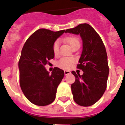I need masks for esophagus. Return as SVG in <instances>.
Instances as JSON below:
<instances>
[{"instance_id": "1", "label": "esophagus", "mask_w": 125, "mask_h": 125, "mask_svg": "<svg viewBox=\"0 0 125 125\" xmlns=\"http://www.w3.org/2000/svg\"><path fill=\"white\" fill-rule=\"evenodd\" d=\"M71 73V72L69 71H66L65 70L64 71V74L65 75H68V74H69Z\"/></svg>"}]
</instances>
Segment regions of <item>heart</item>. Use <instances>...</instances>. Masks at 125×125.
<instances>
[{"instance_id":"obj_1","label":"heart","mask_w":125,"mask_h":125,"mask_svg":"<svg viewBox=\"0 0 125 125\" xmlns=\"http://www.w3.org/2000/svg\"><path fill=\"white\" fill-rule=\"evenodd\" d=\"M66 41L69 44L71 47L74 46L75 45L80 44L79 40L78 38L74 36H69V37H66ZM59 41H56L54 44H53V52L55 54H57V53L59 52ZM73 62V59L70 57H63L59 60L58 62V66L61 68L63 69H68L70 68L71 64Z\"/></svg>"}]
</instances>
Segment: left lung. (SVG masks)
Instances as JSON below:
<instances>
[{"mask_svg":"<svg viewBox=\"0 0 125 125\" xmlns=\"http://www.w3.org/2000/svg\"><path fill=\"white\" fill-rule=\"evenodd\" d=\"M67 32L79 34L83 41V51L77 68L82 69L83 74L72 71L76 78L71 84L74 101L82 106H89L100 100L106 89L109 67L105 46L100 36L88 24L68 29Z\"/></svg>","mask_w":125,"mask_h":125,"instance_id":"obj_1","label":"left lung"}]
</instances>
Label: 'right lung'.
Masks as SVG:
<instances>
[{
    "mask_svg": "<svg viewBox=\"0 0 125 125\" xmlns=\"http://www.w3.org/2000/svg\"><path fill=\"white\" fill-rule=\"evenodd\" d=\"M65 30L54 32L40 29L24 44L19 61L20 86L27 100L37 106H46L56 98L58 85L64 76L63 70L54 68L51 74L45 68L53 59V44Z\"/></svg>",
    "mask_w": 125,
    "mask_h": 125,
    "instance_id": "add662e5",
    "label": "right lung"
}]
</instances>
